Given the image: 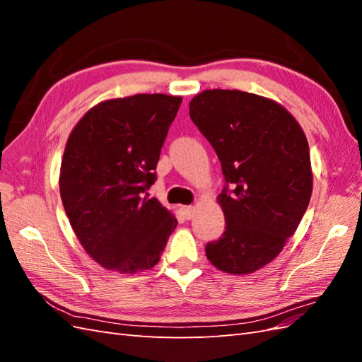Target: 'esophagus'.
Here are the masks:
<instances>
[{
	"label": "esophagus",
	"mask_w": 362,
	"mask_h": 362,
	"mask_svg": "<svg viewBox=\"0 0 362 362\" xmlns=\"http://www.w3.org/2000/svg\"><path fill=\"white\" fill-rule=\"evenodd\" d=\"M182 211H183V216H185L187 219H191V218H194V214H196V206L194 205L183 206Z\"/></svg>",
	"instance_id": "obj_1"
}]
</instances>
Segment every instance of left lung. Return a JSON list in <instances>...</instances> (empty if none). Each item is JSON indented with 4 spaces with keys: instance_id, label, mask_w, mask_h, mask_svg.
Instances as JSON below:
<instances>
[{
    "instance_id": "8db88e82",
    "label": "left lung",
    "mask_w": 362,
    "mask_h": 362,
    "mask_svg": "<svg viewBox=\"0 0 362 362\" xmlns=\"http://www.w3.org/2000/svg\"><path fill=\"white\" fill-rule=\"evenodd\" d=\"M189 117L233 187L218 196L226 232L206 244V258L222 272H255L276 258L308 209L313 171L303 129L274 99L241 90H204L191 99Z\"/></svg>"
}]
</instances>
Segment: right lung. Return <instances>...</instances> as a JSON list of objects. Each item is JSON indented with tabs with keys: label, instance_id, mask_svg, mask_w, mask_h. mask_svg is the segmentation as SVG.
<instances>
[{
	"label": "right lung",
	"instance_id": "obj_1",
	"mask_svg": "<svg viewBox=\"0 0 362 362\" xmlns=\"http://www.w3.org/2000/svg\"><path fill=\"white\" fill-rule=\"evenodd\" d=\"M180 104V96L161 93L107 99L68 136L60 197L82 247L105 269H152L177 227L173 211L146 191L156 182L161 146Z\"/></svg>",
	"mask_w": 362,
	"mask_h": 362
}]
</instances>
